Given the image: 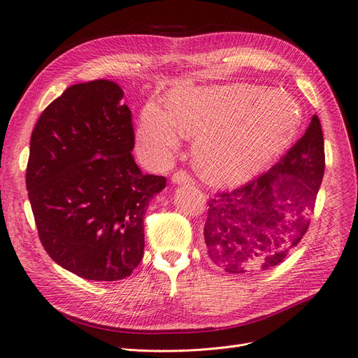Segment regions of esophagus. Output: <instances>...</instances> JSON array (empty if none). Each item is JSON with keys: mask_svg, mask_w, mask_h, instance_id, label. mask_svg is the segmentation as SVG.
I'll list each match as a JSON object with an SVG mask.
<instances>
[{"mask_svg": "<svg viewBox=\"0 0 358 358\" xmlns=\"http://www.w3.org/2000/svg\"><path fill=\"white\" fill-rule=\"evenodd\" d=\"M171 182L173 183H178V185H182V183H192V179H191V176L188 175L187 171L179 170V171L175 173V175L171 176Z\"/></svg>", "mask_w": 358, "mask_h": 358, "instance_id": "obj_1", "label": "esophagus"}]
</instances>
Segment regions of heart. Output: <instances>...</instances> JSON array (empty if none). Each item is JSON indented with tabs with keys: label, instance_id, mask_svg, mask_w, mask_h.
Returning <instances> with one entry per match:
<instances>
[{
	"label": "heart",
	"instance_id": "heart-1",
	"mask_svg": "<svg viewBox=\"0 0 358 358\" xmlns=\"http://www.w3.org/2000/svg\"><path fill=\"white\" fill-rule=\"evenodd\" d=\"M301 109L285 91L231 83L178 90L170 110L149 101L137 143L152 166H164L182 136L196 137L192 155L200 175L215 185H233L263 170L294 138Z\"/></svg>",
	"mask_w": 358,
	"mask_h": 358
}]
</instances>
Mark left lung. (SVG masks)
Instances as JSON below:
<instances>
[{"label": "left lung", "mask_w": 358, "mask_h": 358, "mask_svg": "<svg viewBox=\"0 0 358 358\" xmlns=\"http://www.w3.org/2000/svg\"><path fill=\"white\" fill-rule=\"evenodd\" d=\"M324 169L322 129L313 116L278 164L209 201L204 242L213 264L251 275L282 263L308 231Z\"/></svg>", "instance_id": "1"}]
</instances>
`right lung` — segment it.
Here are the masks:
<instances>
[{"instance_id":"obj_1","label":"right lung","mask_w":358,"mask_h":358,"mask_svg":"<svg viewBox=\"0 0 358 358\" xmlns=\"http://www.w3.org/2000/svg\"><path fill=\"white\" fill-rule=\"evenodd\" d=\"M113 80L76 83L41 113L31 134L27 189L43 248L90 280L129 276L143 258V218L166 188L131 155L134 129Z\"/></svg>"}]
</instances>
